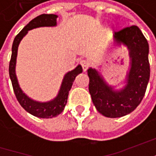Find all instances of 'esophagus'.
<instances>
[{
    "label": "esophagus",
    "mask_w": 156,
    "mask_h": 156,
    "mask_svg": "<svg viewBox=\"0 0 156 156\" xmlns=\"http://www.w3.org/2000/svg\"><path fill=\"white\" fill-rule=\"evenodd\" d=\"M81 67H82V69H83V71H86L88 68V62H87V61H85V60H82L81 62Z\"/></svg>",
    "instance_id": "34e87169"
}]
</instances>
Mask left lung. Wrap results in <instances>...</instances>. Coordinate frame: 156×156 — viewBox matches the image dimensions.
<instances>
[{
	"label": "left lung",
	"mask_w": 156,
	"mask_h": 156,
	"mask_svg": "<svg viewBox=\"0 0 156 156\" xmlns=\"http://www.w3.org/2000/svg\"><path fill=\"white\" fill-rule=\"evenodd\" d=\"M114 45L125 46L129 50V69L125 85L121 88L109 85L98 70L89 68L88 90L100 114L109 118L127 115L141 103L150 76L148 43L140 28L126 27L114 34Z\"/></svg>",
	"instance_id": "obj_1"
}]
</instances>
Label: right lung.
<instances>
[{
	"label": "right lung",
	"mask_w": 156,
	"mask_h": 156,
	"mask_svg": "<svg viewBox=\"0 0 156 156\" xmlns=\"http://www.w3.org/2000/svg\"><path fill=\"white\" fill-rule=\"evenodd\" d=\"M56 15H41L35 17L32 21L28 22L25 27L22 28L20 33L15 36L13 46H12V55L9 62V77L12 82L15 96L18 100L21 106L28 112L29 114L39 118H53L59 115L63 110L68 101L69 93L75 81V77L79 74L82 73V68L81 65H78L75 69L71 70L65 74L63 77L62 82L61 84L60 90L57 95L51 101L41 102L37 101L28 97L26 94L22 91L19 85L18 79L15 73L16 67V58L18 47L22 38L26 35L27 32L31 29L41 27H55L57 25Z\"/></svg>",
	"instance_id": "obj_1"
}]
</instances>
